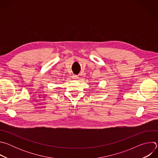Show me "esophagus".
Listing matches in <instances>:
<instances>
[{
	"mask_svg": "<svg viewBox=\"0 0 158 158\" xmlns=\"http://www.w3.org/2000/svg\"><path fill=\"white\" fill-rule=\"evenodd\" d=\"M73 78L74 79H77L79 78V76H78L77 75H73Z\"/></svg>",
	"mask_w": 158,
	"mask_h": 158,
	"instance_id": "1",
	"label": "esophagus"
}]
</instances>
